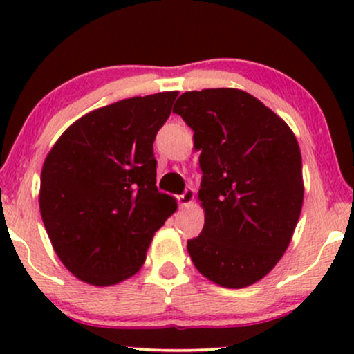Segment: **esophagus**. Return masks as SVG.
Wrapping results in <instances>:
<instances>
[{
  "label": "esophagus",
  "instance_id": "obj_1",
  "mask_svg": "<svg viewBox=\"0 0 354 354\" xmlns=\"http://www.w3.org/2000/svg\"><path fill=\"white\" fill-rule=\"evenodd\" d=\"M193 201H194V189L191 188H188L185 193L178 196V203H180V206H189Z\"/></svg>",
  "mask_w": 354,
  "mask_h": 354
}]
</instances>
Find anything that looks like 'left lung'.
Returning <instances> with one entry per match:
<instances>
[{
  "label": "left lung",
  "mask_w": 354,
  "mask_h": 354,
  "mask_svg": "<svg viewBox=\"0 0 354 354\" xmlns=\"http://www.w3.org/2000/svg\"><path fill=\"white\" fill-rule=\"evenodd\" d=\"M201 151V234L188 241L196 270L239 290L270 273L290 246L303 206V165L291 128L250 93L186 91L174 104Z\"/></svg>",
  "instance_id": "obj_1"
}]
</instances>
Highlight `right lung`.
Wrapping results in <instances>:
<instances>
[{
	"instance_id": "obj_1",
	"label": "right lung",
	"mask_w": 354,
	"mask_h": 354,
	"mask_svg": "<svg viewBox=\"0 0 354 354\" xmlns=\"http://www.w3.org/2000/svg\"><path fill=\"white\" fill-rule=\"evenodd\" d=\"M178 91L136 96L76 120L41 169L39 211L66 270L111 286L145 265L146 251L176 200L156 188L153 141Z\"/></svg>"
}]
</instances>
